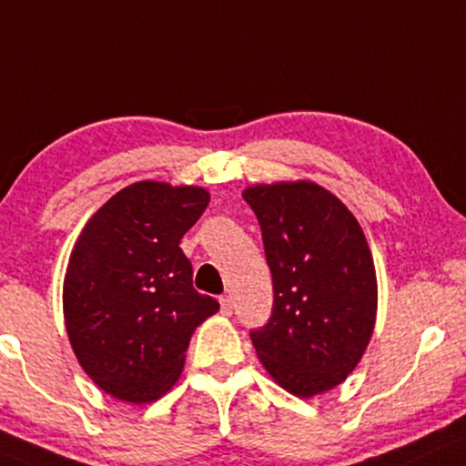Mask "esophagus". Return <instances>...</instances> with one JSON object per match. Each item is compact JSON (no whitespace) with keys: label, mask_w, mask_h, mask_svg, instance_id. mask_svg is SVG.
Wrapping results in <instances>:
<instances>
[{"label":"esophagus","mask_w":466,"mask_h":466,"mask_svg":"<svg viewBox=\"0 0 466 466\" xmlns=\"http://www.w3.org/2000/svg\"><path fill=\"white\" fill-rule=\"evenodd\" d=\"M220 307L224 315H231L233 313V298L231 296H222L220 298Z\"/></svg>","instance_id":"1"}]
</instances>
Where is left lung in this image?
I'll list each match as a JSON object with an SVG mask.
<instances>
[{
    "label": "left lung",
    "mask_w": 466,
    "mask_h": 466,
    "mask_svg": "<svg viewBox=\"0 0 466 466\" xmlns=\"http://www.w3.org/2000/svg\"><path fill=\"white\" fill-rule=\"evenodd\" d=\"M272 272V315L250 330L269 376L298 398L324 393L359 365L376 321V269L348 207L309 181L244 192Z\"/></svg>",
    "instance_id": "obj_1"
}]
</instances>
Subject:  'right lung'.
Instances as JSON below:
<instances>
[{
	"mask_svg": "<svg viewBox=\"0 0 466 466\" xmlns=\"http://www.w3.org/2000/svg\"><path fill=\"white\" fill-rule=\"evenodd\" d=\"M207 205L203 187L134 183L75 244L62 296L66 332L84 371L114 398H162L181 376L194 329L220 309L194 289L179 248Z\"/></svg>",
	"mask_w": 466,
	"mask_h": 466,
	"instance_id": "1",
	"label": "right lung"
}]
</instances>
